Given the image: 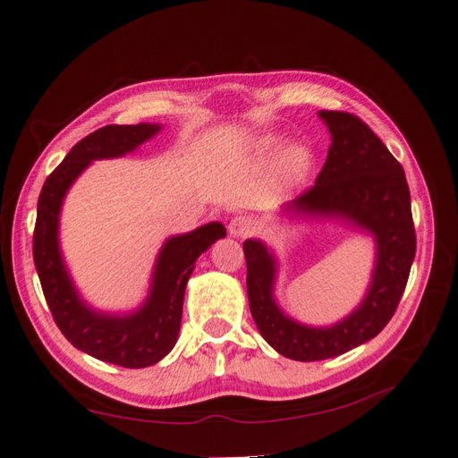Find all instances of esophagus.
<instances>
[{
	"instance_id": "obj_1",
	"label": "esophagus",
	"mask_w": 458,
	"mask_h": 458,
	"mask_svg": "<svg viewBox=\"0 0 458 458\" xmlns=\"http://www.w3.org/2000/svg\"><path fill=\"white\" fill-rule=\"evenodd\" d=\"M228 230H230V236L246 238L254 232V222H251L248 216H244V214H238V216L232 218Z\"/></svg>"
}]
</instances>
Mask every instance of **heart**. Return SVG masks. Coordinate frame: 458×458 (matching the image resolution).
<instances>
[{"label": "heart", "mask_w": 458, "mask_h": 458, "mask_svg": "<svg viewBox=\"0 0 458 458\" xmlns=\"http://www.w3.org/2000/svg\"><path fill=\"white\" fill-rule=\"evenodd\" d=\"M291 163H293L295 171L303 173L307 171V167L310 165V155L307 149H295L293 153H291Z\"/></svg>", "instance_id": "obj_1"}]
</instances>
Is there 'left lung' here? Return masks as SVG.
Instances as JSON below:
<instances>
[{"mask_svg": "<svg viewBox=\"0 0 458 458\" xmlns=\"http://www.w3.org/2000/svg\"><path fill=\"white\" fill-rule=\"evenodd\" d=\"M333 143L315 184L285 210L338 216L376 238V267L362 303L333 327H305L281 313L274 299L276 258L246 240L248 301L269 346L299 362L344 354L374 338L394 317L415 258L411 197L403 167L354 114L318 112Z\"/></svg>", "mask_w": 458, "mask_h": 458, "instance_id": "8db88e82", "label": "left lung"}]
</instances>
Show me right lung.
Returning a JSON list of instances; mask_svg holds the SVG:
<instances>
[{
    "mask_svg": "<svg viewBox=\"0 0 458 458\" xmlns=\"http://www.w3.org/2000/svg\"><path fill=\"white\" fill-rule=\"evenodd\" d=\"M159 130V123L106 125L86 135L48 174L37 204L33 259L56 327L82 352L123 368L157 364L171 352L179 338L184 287L194 261L226 236V228L210 222L169 238L155 264L148 301L135 313L115 317L96 313L76 293L58 248V214L66 191L94 159L122 157Z\"/></svg>",
    "mask_w": 458,
    "mask_h": 458,
    "instance_id": "add662e5",
    "label": "right lung"
}]
</instances>
